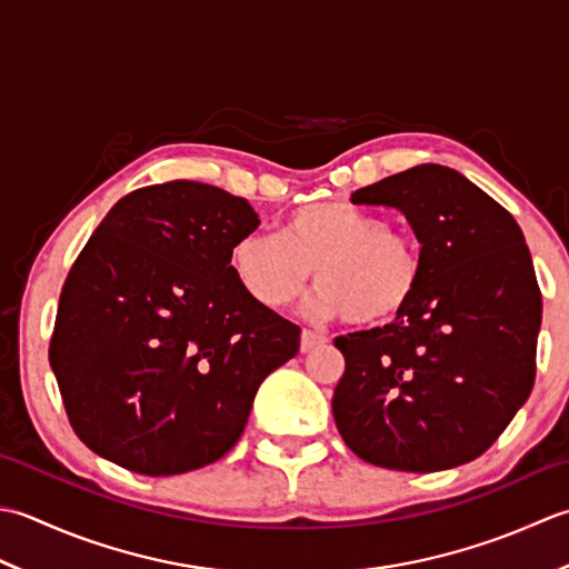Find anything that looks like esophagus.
<instances>
[{"instance_id": "34e87169", "label": "esophagus", "mask_w": 569, "mask_h": 569, "mask_svg": "<svg viewBox=\"0 0 569 569\" xmlns=\"http://www.w3.org/2000/svg\"><path fill=\"white\" fill-rule=\"evenodd\" d=\"M321 343H327V336L315 333V331H309V329L301 331V341H299V349H301V353H307V351H311V349H317V346H321Z\"/></svg>"}]
</instances>
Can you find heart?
<instances>
[{
	"instance_id": "obj_1",
	"label": "heart",
	"mask_w": 569,
	"mask_h": 569,
	"mask_svg": "<svg viewBox=\"0 0 569 569\" xmlns=\"http://www.w3.org/2000/svg\"><path fill=\"white\" fill-rule=\"evenodd\" d=\"M238 284L268 309L292 307L317 272L311 311L380 327L398 319L422 280L420 250L363 208L321 201L289 213L277 233H248L230 250Z\"/></svg>"
}]
</instances>
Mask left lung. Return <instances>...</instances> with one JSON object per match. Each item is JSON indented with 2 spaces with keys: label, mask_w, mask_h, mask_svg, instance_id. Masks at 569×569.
Returning a JSON list of instances; mask_svg holds the SVG:
<instances>
[{
  "label": "left lung",
  "mask_w": 569,
  "mask_h": 569,
  "mask_svg": "<svg viewBox=\"0 0 569 569\" xmlns=\"http://www.w3.org/2000/svg\"><path fill=\"white\" fill-rule=\"evenodd\" d=\"M398 208L422 280L402 315L333 339L346 370L331 410L368 463L442 471L481 457L536 382L542 297L516 218L459 171L420 164L351 193Z\"/></svg>",
  "instance_id": "1"
}]
</instances>
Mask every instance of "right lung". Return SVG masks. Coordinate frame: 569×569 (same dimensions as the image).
Instances as JSON below:
<instances>
[{"instance_id":"right-lung-1","label":"right lung","mask_w":569,"mask_h":569,"mask_svg":"<svg viewBox=\"0 0 569 569\" xmlns=\"http://www.w3.org/2000/svg\"><path fill=\"white\" fill-rule=\"evenodd\" d=\"M260 226L240 196L169 181L127 193L80 250L49 361L96 455L144 477L233 449L254 392L299 351V327L254 301L230 250Z\"/></svg>"}]
</instances>
